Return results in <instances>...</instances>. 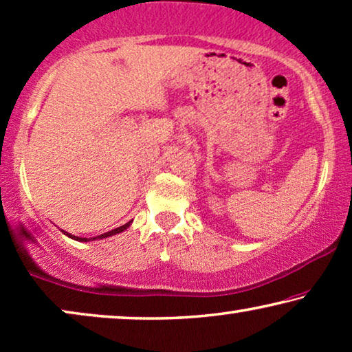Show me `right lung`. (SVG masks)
Instances as JSON below:
<instances>
[{
  "label": "right lung",
  "mask_w": 352,
  "mask_h": 352,
  "mask_svg": "<svg viewBox=\"0 0 352 352\" xmlns=\"http://www.w3.org/2000/svg\"><path fill=\"white\" fill-rule=\"evenodd\" d=\"M128 226H129V223H128V224H124V226H120V228L113 229V230H110V232H105V234H102V235H99V237H96V239H105V237H110V235H115V234L123 232V230L126 229ZM67 235H69V234H67ZM69 237L75 239V240H81V242H88V240H86V239H78V237H74V235H69Z\"/></svg>",
  "instance_id": "add662e5"
}]
</instances>
